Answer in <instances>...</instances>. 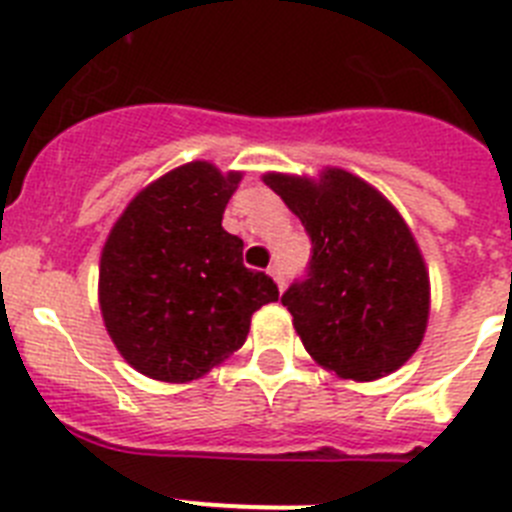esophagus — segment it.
<instances>
[{
	"label": "esophagus",
	"instance_id": "34e87169",
	"mask_svg": "<svg viewBox=\"0 0 512 512\" xmlns=\"http://www.w3.org/2000/svg\"><path fill=\"white\" fill-rule=\"evenodd\" d=\"M269 277L274 279V282H277V287H279V289H284V271L279 269V264L271 266V269H269Z\"/></svg>",
	"mask_w": 512,
	"mask_h": 512
}]
</instances>
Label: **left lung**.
Instances as JSON below:
<instances>
[{"label": "left lung", "instance_id": "1", "mask_svg": "<svg viewBox=\"0 0 512 512\" xmlns=\"http://www.w3.org/2000/svg\"><path fill=\"white\" fill-rule=\"evenodd\" d=\"M312 241L307 279L282 295L307 354L341 379L372 382L418 351L431 310L423 253L387 197L351 171L264 174Z\"/></svg>", "mask_w": 512, "mask_h": 512}]
</instances>
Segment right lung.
Returning a JSON list of instances; mask_svg holds the SVG:
<instances>
[{
	"label": "right lung",
	"mask_w": 512,
	"mask_h": 512,
	"mask_svg": "<svg viewBox=\"0 0 512 512\" xmlns=\"http://www.w3.org/2000/svg\"><path fill=\"white\" fill-rule=\"evenodd\" d=\"M241 171L192 161L135 194L99 259V310L122 359L158 382H192L246 343L251 315L279 300L223 228Z\"/></svg>",
	"instance_id": "1"
}]
</instances>
